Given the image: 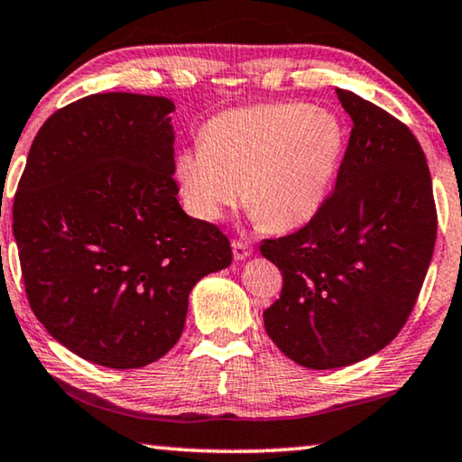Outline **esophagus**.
I'll list each match as a JSON object with an SVG mask.
<instances>
[{"label":"esophagus","mask_w":462,"mask_h":462,"mask_svg":"<svg viewBox=\"0 0 462 462\" xmlns=\"http://www.w3.org/2000/svg\"><path fill=\"white\" fill-rule=\"evenodd\" d=\"M231 247H233V256H236V260H245V258L250 256V254H252V247H250V244L239 242V239H233V242H231Z\"/></svg>","instance_id":"obj_1"}]
</instances>
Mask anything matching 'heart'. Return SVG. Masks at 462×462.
<instances>
[{"instance_id":"b5f03b06","label":"heart","mask_w":462,"mask_h":462,"mask_svg":"<svg viewBox=\"0 0 462 462\" xmlns=\"http://www.w3.org/2000/svg\"><path fill=\"white\" fill-rule=\"evenodd\" d=\"M347 135L333 112L306 104H260L220 112L202 145L177 156L187 210L217 223L244 196L273 231L304 226L323 210L346 156Z\"/></svg>"}]
</instances>
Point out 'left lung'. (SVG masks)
I'll return each instance as SVG.
<instances>
[{"label": "left lung", "mask_w": 462, "mask_h": 462, "mask_svg": "<svg viewBox=\"0 0 462 462\" xmlns=\"http://www.w3.org/2000/svg\"><path fill=\"white\" fill-rule=\"evenodd\" d=\"M352 133L336 189L309 225L264 239L283 290L264 329L306 369H339L392 342L412 310L436 245L425 153L409 126L336 89Z\"/></svg>", "instance_id": "left-lung-1"}]
</instances>
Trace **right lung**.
<instances>
[{"instance_id": "add662e5", "label": "right lung", "mask_w": 462, "mask_h": 462, "mask_svg": "<svg viewBox=\"0 0 462 462\" xmlns=\"http://www.w3.org/2000/svg\"><path fill=\"white\" fill-rule=\"evenodd\" d=\"M175 104L96 93L39 129L14 198L26 298L53 339L108 369H139L181 337L189 293L231 264L217 225L175 183Z\"/></svg>"}]
</instances>
